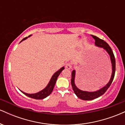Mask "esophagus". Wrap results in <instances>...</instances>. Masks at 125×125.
Here are the masks:
<instances>
[{
    "mask_svg": "<svg viewBox=\"0 0 125 125\" xmlns=\"http://www.w3.org/2000/svg\"><path fill=\"white\" fill-rule=\"evenodd\" d=\"M65 67L67 69H72V64L70 63H66L65 64Z\"/></svg>",
    "mask_w": 125,
    "mask_h": 125,
    "instance_id": "34e87169",
    "label": "esophagus"
}]
</instances>
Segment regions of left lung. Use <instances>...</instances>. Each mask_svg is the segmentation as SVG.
I'll return each instance as SVG.
<instances>
[{"label":"left lung","instance_id":"8db88e82","mask_svg":"<svg viewBox=\"0 0 125 125\" xmlns=\"http://www.w3.org/2000/svg\"><path fill=\"white\" fill-rule=\"evenodd\" d=\"M93 38L95 40V45L97 47L102 48L106 51V52L109 55L110 58V61L112 63V75L110 77V79L109 81V82L106 84L104 86L102 87L100 89L96 90L94 92H87L77 88L76 86L75 83H74V80H75V75H76V71L75 70H73L72 72V79H71V84L72 89L73 90L74 93L79 98L81 99L84 100H90L94 99L97 98L102 94H104L106 91L107 90V89L110 87V84L112 82L113 78L115 76V67H116V63H115V56L113 54V51H112V49L109 46L108 44L106 42H104L103 40L100 39L99 38H97L96 36L92 35Z\"/></svg>","mask_w":125,"mask_h":125}]
</instances>
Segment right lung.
<instances>
[{
  "label": "right lung",
  "mask_w": 125,
  "mask_h": 125,
  "mask_svg": "<svg viewBox=\"0 0 125 125\" xmlns=\"http://www.w3.org/2000/svg\"><path fill=\"white\" fill-rule=\"evenodd\" d=\"M31 36V35L29 36L28 37ZM28 37H26V38H24L23 39L21 40V42L22 41H25V40ZM64 69V67H61L59 71L56 72L53 74V75L52 76L51 80H50L49 82L48 85L46 86V87L45 88H44L43 90H42L40 92H39L36 93V94H27V93L21 91H21L23 93V94H25L26 96H27L31 97V98H33V99H43L46 98V97H48L49 95H50L51 93L52 92L54 86V84H55L56 82L58 77L59 76V74H61L62 71Z\"/></svg>",
  "instance_id": "obj_1"
}]
</instances>
